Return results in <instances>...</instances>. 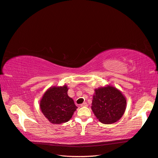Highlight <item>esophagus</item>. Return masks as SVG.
Masks as SVG:
<instances>
[{
	"label": "esophagus",
	"instance_id": "34e87169",
	"mask_svg": "<svg viewBox=\"0 0 158 158\" xmlns=\"http://www.w3.org/2000/svg\"><path fill=\"white\" fill-rule=\"evenodd\" d=\"M80 106H81V107H83V106H88V105H87V102H83V104H81V105Z\"/></svg>",
	"mask_w": 158,
	"mask_h": 158
}]
</instances>
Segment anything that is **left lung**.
Here are the masks:
<instances>
[{"label": "left lung", "mask_w": 158, "mask_h": 158, "mask_svg": "<svg viewBox=\"0 0 158 158\" xmlns=\"http://www.w3.org/2000/svg\"><path fill=\"white\" fill-rule=\"evenodd\" d=\"M127 100L118 89L108 85L94 90L91 109L103 124H112L124 114Z\"/></svg>", "instance_id": "1"}]
</instances>
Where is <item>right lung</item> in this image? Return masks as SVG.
Masks as SVG:
<instances>
[{
	"label": "right lung",
	"mask_w": 158,
	"mask_h": 158,
	"mask_svg": "<svg viewBox=\"0 0 158 158\" xmlns=\"http://www.w3.org/2000/svg\"><path fill=\"white\" fill-rule=\"evenodd\" d=\"M68 88L52 87L45 92L40 102L43 114L52 124H61L68 122L77 109L73 99L67 94Z\"/></svg>",
	"instance_id": "add662e5"
}]
</instances>
